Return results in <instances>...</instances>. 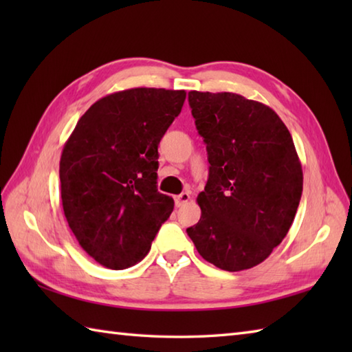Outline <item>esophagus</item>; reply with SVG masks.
<instances>
[{
  "instance_id": "esophagus-1",
  "label": "esophagus",
  "mask_w": 352,
  "mask_h": 352,
  "mask_svg": "<svg viewBox=\"0 0 352 352\" xmlns=\"http://www.w3.org/2000/svg\"><path fill=\"white\" fill-rule=\"evenodd\" d=\"M189 201H190V193L189 192H183V193H180V195L175 197V206L177 207H182L186 203H189Z\"/></svg>"
}]
</instances>
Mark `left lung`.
I'll return each instance as SVG.
<instances>
[{
    "mask_svg": "<svg viewBox=\"0 0 352 352\" xmlns=\"http://www.w3.org/2000/svg\"><path fill=\"white\" fill-rule=\"evenodd\" d=\"M206 142L208 180L188 234L199 256L228 272L257 266L286 237L302 193V168L287 126L258 101L189 92Z\"/></svg>",
    "mask_w": 352,
    "mask_h": 352,
    "instance_id": "obj_1",
    "label": "left lung"
}]
</instances>
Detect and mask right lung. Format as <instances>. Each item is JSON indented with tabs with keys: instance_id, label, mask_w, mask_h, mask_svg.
I'll return each mask as SVG.
<instances>
[{
	"instance_id": "right-lung-1",
	"label": "right lung",
	"mask_w": 352,
	"mask_h": 352,
	"mask_svg": "<svg viewBox=\"0 0 352 352\" xmlns=\"http://www.w3.org/2000/svg\"><path fill=\"white\" fill-rule=\"evenodd\" d=\"M184 91L134 87L110 94L80 118L60 157L65 218L100 265L144 258L174 199L157 190L159 146L180 115Z\"/></svg>"
}]
</instances>
